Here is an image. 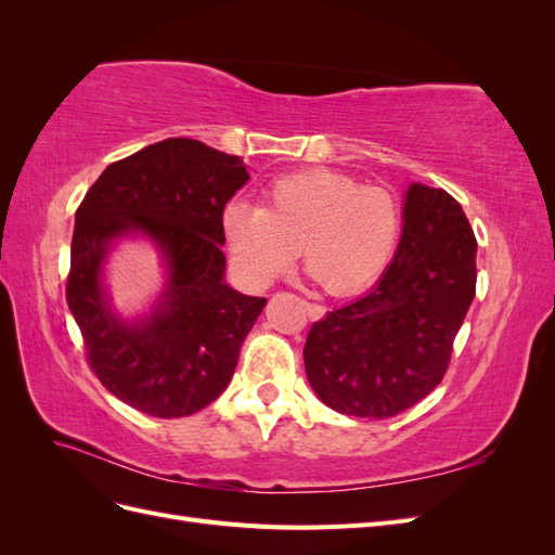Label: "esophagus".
Instances as JSON below:
<instances>
[{"label":"esophagus","instance_id":"1","mask_svg":"<svg viewBox=\"0 0 555 555\" xmlns=\"http://www.w3.org/2000/svg\"><path fill=\"white\" fill-rule=\"evenodd\" d=\"M304 306H306V312L310 319H322L326 314L324 306H317V304H304Z\"/></svg>","mask_w":555,"mask_h":555}]
</instances>
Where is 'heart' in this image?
<instances>
[{"label":"heart","mask_w":555,"mask_h":555,"mask_svg":"<svg viewBox=\"0 0 555 555\" xmlns=\"http://www.w3.org/2000/svg\"><path fill=\"white\" fill-rule=\"evenodd\" d=\"M402 231L398 196L357 176L312 169L266 188L263 208L231 201L222 233L238 275L266 287L304 249L308 273L333 296L373 284L391 263Z\"/></svg>","instance_id":"b5f03b06"}]
</instances>
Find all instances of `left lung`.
I'll return each instance as SVG.
<instances>
[{
  "label": "left lung",
  "mask_w": 555,
  "mask_h": 555,
  "mask_svg": "<svg viewBox=\"0 0 555 555\" xmlns=\"http://www.w3.org/2000/svg\"><path fill=\"white\" fill-rule=\"evenodd\" d=\"M402 220L377 287L308 333V379L340 414L389 418L426 398L447 373L475 298L477 238L459 201L414 182Z\"/></svg>",
  "instance_id": "left-lung-1"
}]
</instances>
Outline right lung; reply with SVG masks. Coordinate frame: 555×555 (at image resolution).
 <instances>
[{
  "instance_id": "add662e5",
  "label": "right lung",
  "mask_w": 555,
  "mask_h": 555,
  "mask_svg": "<svg viewBox=\"0 0 555 555\" xmlns=\"http://www.w3.org/2000/svg\"><path fill=\"white\" fill-rule=\"evenodd\" d=\"M241 157L194 139H166L96 178L76 210L66 304L92 373L129 408L188 416L220 396L266 298L224 284L222 215L247 182ZM147 232L170 259V289L139 327L120 323L101 292L107 243Z\"/></svg>"
}]
</instances>
